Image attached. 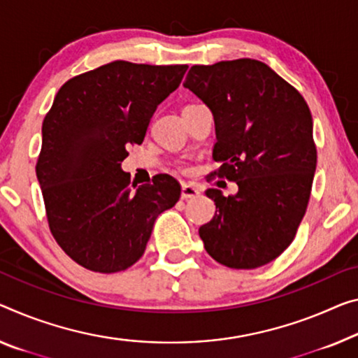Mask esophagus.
<instances>
[{
    "mask_svg": "<svg viewBox=\"0 0 358 358\" xmlns=\"http://www.w3.org/2000/svg\"><path fill=\"white\" fill-rule=\"evenodd\" d=\"M200 195V190H198V187L194 184H184L182 185V192H180V196H182V200H189V198H195Z\"/></svg>",
    "mask_w": 358,
    "mask_h": 358,
    "instance_id": "34e87169",
    "label": "esophagus"
}]
</instances>
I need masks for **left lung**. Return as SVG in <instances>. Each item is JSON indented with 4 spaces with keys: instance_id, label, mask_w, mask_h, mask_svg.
I'll list each match as a JSON object with an SVG mask.
<instances>
[{
    "instance_id": "left-lung-1",
    "label": "left lung",
    "mask_w": 358,
    "mask_h": 358,
    "mask_svg": "<svg viewBox=\"0 0 358 358\" xmlns=\"http://www.w3.org/2000/svg\"><path fill=\"white\" fill-rule=\"evenodd\" d=\"M184 86L213 112L219 176L235 195L208 189L216 214L198 234L230 268L266 266L288 248L310 198L317 148L309 106L298 90L255 59L194 65Z\"/></svg>"
}]
</instances>
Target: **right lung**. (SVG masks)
I'll return each instance as SVG.
<instances>
[{
    "label": "right lung",
    "mask_w": 358,
    "mask_h": 358,
    "mask_svg": "<svg viewBox=\"0 0 358 358\" xmlns=\"http://www.w3.org/2000/svg\"><path fill=\"white\" fill-rule=\"evenodd\" d=\"M187 69L115 60L73 76L54 97L36 178L52 236L85 268L113 273L133 266L158 214L178 203L173 176L131 184L122 162L129 144H142L152 115Z\"/></svg>",
    "instance_id": "right-lung-1"
}]
</instances>
